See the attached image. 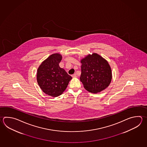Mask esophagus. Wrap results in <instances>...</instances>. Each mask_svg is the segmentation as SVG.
<instances>
[{
    "mask_svg": "<svg viewBox=\"0 0 147 147\" xmlns=\"http://www.w3.org/2000/svg\"><path fill=\"white\" fill-rule=\"evenodd\" d=\"M72 78H76V77H77V75H76V74H74L72 75Z\"/></svg>",
    "mask_w": 147,
    "mask_h": 147,
    "instance_id": "34e87169",
    "label": "esophagus"
}]
</instances>
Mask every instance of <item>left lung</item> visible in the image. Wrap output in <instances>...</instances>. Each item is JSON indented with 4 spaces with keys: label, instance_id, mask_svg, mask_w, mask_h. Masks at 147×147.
Listing matches in <instances>:
<instances>
[{
    "label": "left lung",
    "instance_id": "obj_1",
    "mask_svg": "<svg viewBox=\"0 0 147 147\" xmlns=\"http://www.w3.org/2000/svg\"><path fill=\"white\" fill-rule=\"evenodd\" d=\"M80 81L90 93L100 92L108 87L112 78L111 66L99 54H88L81 61Z\"/></svg>",
    "mask_w": 147,
    "mask_h": 147
}]
</instances>
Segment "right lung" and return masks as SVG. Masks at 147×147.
I'll return each mask as SVG.
<instances>
[{
	"mask_svg": "<svg viewBox=\"0 0 147 147\" xmlns=\"http://www.w3.org/2000/svg\"><path fill=\"white\" fill-rule=\"evenodd\" d=\"M62 58L59 53L52 54L41 63L37 71L39 86L45 94L54 97L63 93L72 78L59 66Z\"/></svg>",
	"mask_w": 147,
	"mask_h": 147,
	"instance_id": "1",
	"label": "right lung"
}]
</instances>
